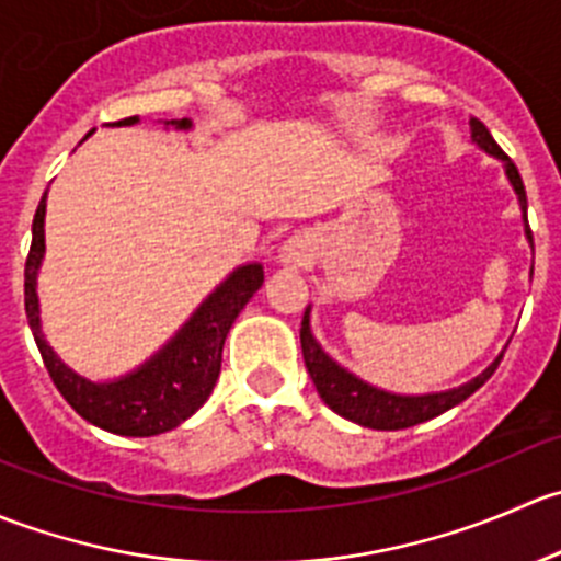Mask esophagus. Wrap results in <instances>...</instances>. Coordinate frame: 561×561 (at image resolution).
I'll return each instance as SVG.
<instances>
[{"mask_svg":"<svg viewBox=\"0 0 561 561\" xmlns=\"http://www.w3.org/2000/svg\"><path fill=\"white\" fill-rule=\"evenodd\" d=\"M293 254H298V252H293Z\"/></svg>","mask_w":561,"mask_h":561,"instance_id":"obj_1","label":"esophagus"}]
</instances>
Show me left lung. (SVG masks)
Wrapping results in <instances>:
<instances>
[{"label": "left lung", "instance_id": "8db88e82", "mask_svg": "<svg viewBox=\"0 0 561 561\" xmlns=\"http://www.w3.org/2000/svg\"><path fill=\"white\" fill-rule=\"evenodd\" d=\"M469 129H472V140L480 146V149H485L489 154L500 157V160L505 162V173L507 179H511L513 190H516L518 203H522V211L526 219V190H524V181H522V173H518L516 162L500 149V144L491 138L489 127H485L480 118L474 116L469 118ZM526 236H529L531 241L529 222H526ZM301 350H304V364H307V371L309 377H312L320 399L325 401L336 415L347 417V421L358 423V426L380 428V432L410 428V426H417V423L443 415V412H448L450 407L461 404L467 396H472L474 390L483 386V382L494 375L496 366H500L502 360L496 358L494 364H491L483 375L474 377L472 382H467V386L454 388V390H445V393L396 396V393H388V390L366 386L364 380H358L355 375L344 371L336 360L328 358V355L320 350V344L314 342L312 331H309V309L304 312V320H301Z\"/></svg>", "mask_w": 561, "mask_h": 561}]
</instances>
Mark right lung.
I'll return each instance as SVG.
<instances>
[{
  "label": "right lung",
  "instance_id": "right-lung-1",
  "mask_svg": "<svg viewBox=\"0 0 561 561\" xmlns=\"http://www.w3.org/2000/svg\"><path fill=\"white\" fill-rule=\"evenodd\" d=\"M138 116L122 118L116 124H135ZM173 127L186 129L190 118H171ZM45 195L32 222V247L26 254L24 268V307L43 364L50 380L65 396L67 404L94 426L122 437H154L171 432L195 415L203 401L211 396L222 369V347L230 325L236 322L249 298L263 285V265H241L228 276L203 307L190 317L184 328L175 333L151 360H146L138 371L122 377L116 382H89L72 369H67L39 331L37 309V268L45 252Z\"/></svg>",
  "mask_w": 561,
  "mask_h": 561
}]
</instances>
